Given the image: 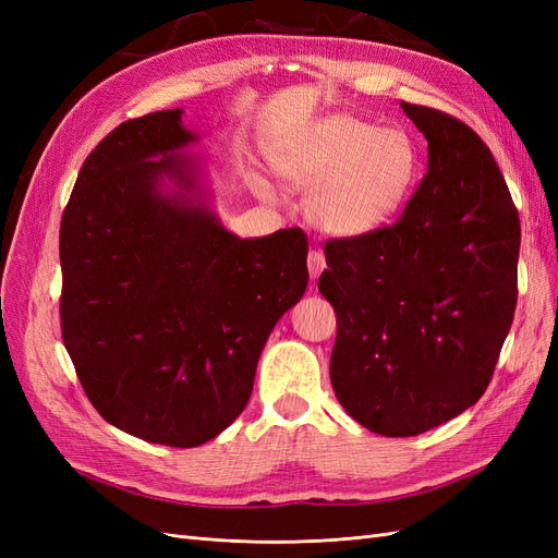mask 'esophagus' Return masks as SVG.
<instances>
[{
    "mask_svg": "<svg viewBox=\"0 0 558 558\" xmlns=\"http://www.w3.org/2000/svg\"><path fill=\"white\" fill-rule=\"evenodd\" d=\"M307 265H310L312 279H318V275L326 269V256H324V251H320V248H312L310 256H307Z\"/></svg>",
    "mask_w": 558,
    "mask_h": 558,
    "instance_id": "esophagus-1",
    "label": "esophagus"
}]
</instances>
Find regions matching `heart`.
I'll return each mask as SVG.
<instances>
[{
    "label": "heart",
    "mask_w": 558,
    "mask_h": 558,
    "mask_svg": "<svg viewBox=\"0 0 558 558\" xmlns=\"http://www.w3.org/2000/svg\"><path fill=\"white\" fill-rule=\"evenodd\" d=\"M272 170L310 189V221L337 238L384 228L412 195L421 156L400 128H377L351 113H330L269 150Z\"/></svg>",
    "instance_id": "obj_1"
}]
</instances>
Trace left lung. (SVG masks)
<instances>
[{
  "mask_svg": "<svg viewBox=\"0 0 558 558\" xmlns=\"http://www.w3.org/2000/svg\"><path fill=\"white\" fill-rule=\"evenodd\" d=\"M428 172L393 226L326 242L318 291L337 314L330 381L386 437L426 433L475 404L517 307L521 228L492 150L459 118L400 102Z\"/></svg>",
  "mask_w": 558,
  "mask_h": 558,
  "instance_id": "8db88e82",
  "label": "left lung"
}]
</instances>
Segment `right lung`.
<instances>
[{"label": "right lung", "mask_w": 558, "mask_h": 558, "mask_svg": "<svg viewBox=\"0 0 558 558\" xmlns=\"http://www.w3.org/2000/svg\"><path fill=\"white\" fill-rule=\"evenodd\" d=\"M181 113L132 118L83 162L60 223V320L111 426L197 447L246 408L267 337L310 272L300 228L242 240L221 226L197 160L179 154L197 142Z\"/></svg>", "instance_id": "right-lung-1"}]
</instances>
